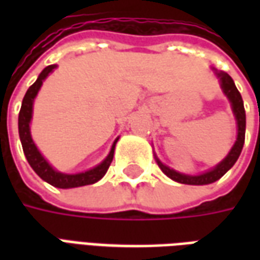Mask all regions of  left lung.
I'll return each instance as SVG.
<instances>
[{"label":"left lung","mask_w":260,"mask_h":260,"mask_svg":"<svg viewBox=\"0 0 260 260\" xmlns=\"http://www.w3.org/2000/svg\"><path fill=\"white\" fill-rule=\"evenodd\" d=\"M214 74L217 75V78L220 79V86L223 89L224 94L227 96V99L231 103V108H233V113L235 115V119H237V126H238V134H237V141H235L234 146L231 147L230 153L225 156L223 161L214 167V169L209 170L206 173L199 175H188L182 174V173H178L175 170L170 169L166 164H163L160 160H158L156 156V160H157L158 167L161 169L164 174L170 177L171 180L177 181V182H181V184H186V185H207V184H212L214 181L220 180L227 171H229L233 166L235 164V161L238 160L241 154V150L244 147V142H245V108H244V102H242V97H241V93L238 91V89L235 87L234 80L231 79V76L229 74H225L223 71H216L213 68Z\"/></svg>","instance_id":"8db88e82"}]
</instances>
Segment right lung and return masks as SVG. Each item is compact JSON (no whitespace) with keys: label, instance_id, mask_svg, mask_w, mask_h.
<instances>
[{"label":"right lung","instance_id":"1","mask_svg":"<svg viewBox=\"0 0 260 260\" xmlns=\"http://www.w3.org/2000/svg\"><path fill=\"white\" fill-rule=\"evenodd\" d=\"M57 68V65H48L43 69L42 74L39 75L37 80L33 85L27 89L23 102H22V107L19 111V119H18V125H19V138L22 142V147H23V153H25L27 161L30 164V167L36 174L48 182L50 185L57 186V188H62V189H68V188H76V186L90 185L94 184L99 180H102L104 174L107 173L110 164L113 161L114 157V149H115V143L118 141V138L114 141L111 150L108 153V156L102 163L93 167V169L87 170L85 173H78V174H64L59 173L48 164L46 158L43 157L42 153L39 152V149L35 145V142L31 139L30 135V119L31 114H33V102L36 99L37 93L42 87L43 82L47 78L50 72H53V69Z\"/></svg>","mask_w":260,"mask_h":260}]
</instances>
